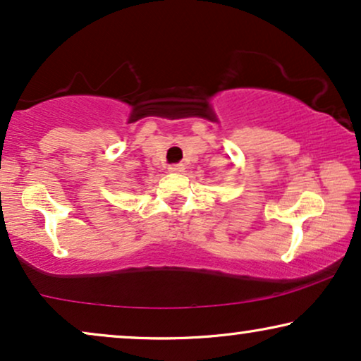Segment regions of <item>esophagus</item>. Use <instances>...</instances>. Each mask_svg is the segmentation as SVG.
I'll return each instance as SVG.
<instances>
[{
	"mask_svg": "<svg viewBox=\"0 0 361 361\" xmlns=\"http://www.w3.org/2000/svg\"><path fill=\"white\" fill-rule=\"evenodd\" d=\"M184 169H185V167L182 166V164H172V166H169V171L174 172V174H180V172H184Z\"/></svg>",
	"mask_w": 361,
	"mask_h": 361,
	"instance_id": "34e87169",
	"label": "esophagus"
}]
</instances>
